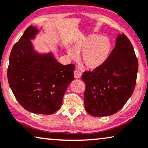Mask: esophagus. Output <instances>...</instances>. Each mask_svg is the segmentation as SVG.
<instances>
[{"label": "esophagus", "mask_w": 148, "mask_h": 148, "mask_svg": "<svg viewBox=\"0 0 148 148\" xmlns=\"http://www.w3.org/2000/svg\"><path fill=\"white\" fill-rule=\"evenodd\" d=\"M74 78L75 79H79L80 77H81V75H82V73L81 71H79V69H75L74 70Z\"/></svg>", "instance_id": "1"}]
</instances>
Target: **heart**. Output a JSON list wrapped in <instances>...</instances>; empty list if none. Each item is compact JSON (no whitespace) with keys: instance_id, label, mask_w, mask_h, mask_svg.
<instances>
[{"instance_id":"1","label":"heart","mask_w":148,"mask_h":148,"mask_svg":"<svg viewBox=\"0 0 148 148\" xmlns=\"http://www.w3.org/2000/svg\"><path fill=\"white\" fill-rule=\"evenodd\" d=\"M112 45L106 37L92 34L82 39L74 46L69 48L67 53L72 58H76L77 54H82V62L85 67L95 69L101 66L110 56Z\"/></svg>"}]
</instances>
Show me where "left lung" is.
<instances>
[{
  "instance_id": "left-lung-1",
  "label": "left lung",
  "mask_w": 148,
  "mask_h": 148,
  "mask_svg": "<svg viewBox=\"0 0 148 148\" xmlns=\"http://www.w3.org/2000/svg\"><path fill=\"white\" fill-rule=\"evenodd\" d=\"M138 67L131 42L124 34H119L106 61L81 76L85 84L87 112L94 116H106L119 112L134 92Z\"/></svg>"
}]
</instances>
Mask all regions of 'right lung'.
Here are the masks:
<instances>
[{"label": "right lung", "instance_id": "right-lung-1", "mask_svg": "<svg viewBox=\"0 0 148 148\" xmlns=\"http://www.w3.org/2000/svg\"><path fill=\"white\" fill-rule=\"evenodd\" d=\"M38 29L32 25L25 31L10 53L9 85L21 106L27 111L52 114L60 108L67 87L74 79L73 64L62 65L52 54H38L30 39Z\"/></svg>", "mask_w": 148, "mask_h": 148}]
</instances>
